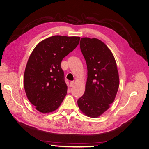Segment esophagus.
I'll return each instance as SVG.
<instances>
[{
    "label": "esophagus",
    "mask_w": 149,
    "mask_h": 149,
    "mask_svg": "<svg viewBox=\"0 0 149 149\" xmlns=\"http://www.w3.org/2000/svg\"><path fill=\"white\" fill-rule=\"evenodd\" d=\"M74 85V81H70V87H72Z\"/></svg>",
    "instance_id": "34e87169"
}]
</instances>
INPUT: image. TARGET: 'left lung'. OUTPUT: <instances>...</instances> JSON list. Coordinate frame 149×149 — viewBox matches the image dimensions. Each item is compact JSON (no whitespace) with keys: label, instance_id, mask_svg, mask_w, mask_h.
<instances>
[{"label":"left lung","instance_id":"left-lung-1","mask_svg":"<svg viewBox=\"0 0 149 149\" xmlns=\"http://www.w3.org/2000/svg\"><path fill=\"white\" fill-rule=\"evenodd\" d=\"M81 52L86 61L88 77L84 95L77 104L85 115L97 118L110 107L119 86L117 64L105 43L96 38H81Z\"/></svg>","mask_w":149,"mask_h":149}]
</instances>
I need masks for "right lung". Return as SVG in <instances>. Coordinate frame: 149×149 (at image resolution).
<instances>
[{
	"label": "right lung",
	"mask_w": 149,
	"mask_h": 149,
	"mask_svg": "<svg viewBox=\"0 0 149 149\" xmlns=\"http://www.w3.org/2000/svg\"><path fill=\"white\" fill-rule=\"evenodd\" d=\"M80 38L54 36L38 43L32 51L26 66L24 86L27 99L38 111L53 112L64 100L68 86L61 63L77 47Z\"/></svg>",
	"instance_id": "obj_1"
}]
</instances>
